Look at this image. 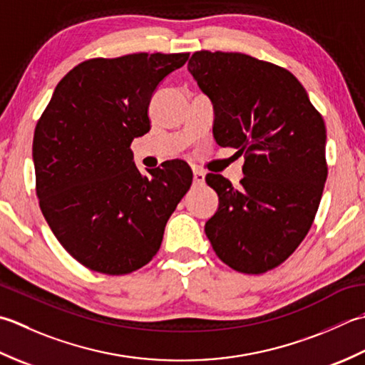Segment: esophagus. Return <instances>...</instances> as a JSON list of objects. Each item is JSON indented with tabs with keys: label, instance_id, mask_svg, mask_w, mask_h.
I'll return each mask as SVG.
<instances>
[{
	"label": "esophagus",
	"instance_id": "esophagus-1",
	"mask_svg": "<svg viewBox=\"0 0 365 365\" xmlns=\"http://www.w3.org/2000/svg\"><path fill=\"white\" fill-rule=\"evenodd\" d=\"M192 172H193V182L202 184V182L205 181V173H203V170H202V168L193 167V168H192Z\"/></svg>",
	"mask_w": 365,
	"mask_h": 365
}]
</instances>
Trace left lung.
I'll list each match as a JSON object with an SVG mask.
<instances>
[{
    "mask_svg": "<svg viewBox=\"0 0 365 365\" xmlns=\"http://www.w3.org/2000/svg\"><path fill=\"white\" fill-rule=\"evenodd\" d=\"M187 69L212 101L219 146L244 154V178L206 175L219 207L205 233L222 262L244 274L284 263L314 224L328 178L326 128L292 72L244 53L195 51Z\"/></svg>",
    "mask_w": 365,
    "mask_h": 365,
    "instance_id": "obj_1",
    "label": "left lung"
}]
</instances>
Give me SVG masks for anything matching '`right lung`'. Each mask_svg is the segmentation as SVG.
Segmentation results:
<instances>
[{
    "instance_id": "add662e5",
    "label": "right lung",
    "mask_w": 365,
    "mask_h": 365,
    "mask_svg": "<svg viewBox=\"0 0 365 365\" xmlns=\"http://www.w3.org/2000/svg\"><path fill=\"white\" fill-rule=\"evenodd\" d=\"M189 53H133L80 63L36 124V193L51 232L78 263L123 276L150 263L192 184L184 160L141 175L130 143L150 132L155 88Z\"/></svg>"
}]
</instances>
